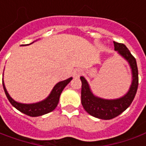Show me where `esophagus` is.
<instances>
[{
  "mask_svg": "<svg viewBox=\"0 0 146 146\" xmlns=\"http://www.w3.org/2000/svg\"><path fill=\"white\" fill-rule=\"evenodd\" d=\"M82 71L81 69L76 68V69H75L74 71H73V76L75 77V78H78V77H79V76L82 75Z\"/></svg>",
  "mask_w": 146,
  "mask_h": 146,
  "instance_id": "esophagus-1",
  "label": "esophagus"
}]
</instances>
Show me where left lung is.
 Masks as SVG:
<instances>
[{
	"label": "left lung",
	"mask_w": 146,
	"mask_h": 146,
	"mask_svg": "<svg viewBox=\"0 0 146 146\" xmlns=\"http://www.w3.org/2000/svg\"><path fill=\"white\" fill-rule=\"evenodd\" d=\"M115 50L129 63L132 71V83L130 90L120 98L106 100L93 94L84 77L81 76L82 104L90 115L101 119H111L120 115L131 105L136 95L138 86V71L137 62L124 44L114 42Z\"/></svg>",
	"instance_id": "8db88e82"
}]
</instances>
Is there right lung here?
Returning a JSON list of instances; mask_svg holds the SVG:
<instances>
[{
  "mask_svg": "<svg viewBox=\"0 0 146 146\" xmlns=\"http://www.w3.org/2000/svg\"><path fill=\"white\" fill-rule=\"evenodd\" d=\"M71 79L72 78H69L64 81L58 82L53 87L48 98L45 99L44 101L35 103V104H22V103L16 102L10 97L9 93L7 92L4 82H3V87H4L6 97L8 98L9 102L12 104V106H14L16 109H18L19 111L24 114L32 116V117H36V116H40L42 115L47 114L48 112L53 111L55 108H56L59 103V100H60V96L63 90L71 82Z\"/></svg>",
  "mask_w": 146,
  "mask_h": 146,
  "instance_id": "right-lung-1",
  "label": "right lung"
}]
</instances>
